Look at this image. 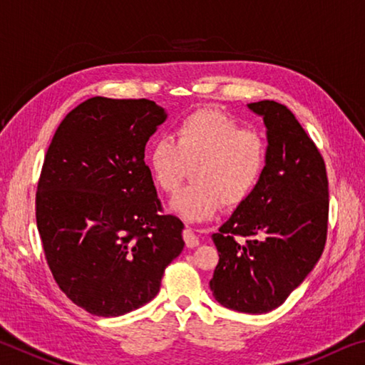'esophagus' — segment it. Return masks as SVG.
<instances>
[{"label":"esophagus","mask_w":365,"mask_h":365,"mask_svg":"<svg viewBox=\"0 0 365 365\" xmlns=\"http://www.w3.org/2000/svg\"><path fill=\"white\" fill-rule=\"evenodd\" d=\"M183 240H185V245L188 246V248H195V246L200 245V238H197V235L193 232V228L187 227L183 230Z\"/></svg>","instance_id":"34e87169"}]
</instances>
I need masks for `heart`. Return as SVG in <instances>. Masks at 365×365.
<instances>
[{"label":"heart","instance_id":"b5f03b06","mask_svg":"<svg viewBox=\"0 0 365 365\" xmlns=\"http://www.w3.org/2000/svg\"><path fill=\"white\" fill-rule=\"evenodd\" d=\"M267 163L261 135L242 127L217 109H197L177 123L174 140L159 137L148 150L154 185L177 193L193 169L195 183L182 191L172 209L188 220H206L220 205L232 209L256 190Z\"/></svg>","mask_w":365,"mask_h":365}]
</instances>
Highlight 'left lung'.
<instances>
[{
	"label": "left lung",
	"mask_w": 365,
	"mask_h": 365,
	"mask_svg": "<svg viewBox=\"0 0 365 365\" xmlns=\"http://www.w3.org/2000/svg\"><path fill=\"white\" fill-rule=\"evenodd\" d=\"M248 108L267 127V163L256 190L212 235L219 264L209 287L222 306L264 314L283 304L322 256L329 178L292 110L269 100Z\"/></svg>",
	"instance_id": "obj_1"
}]
</instances>
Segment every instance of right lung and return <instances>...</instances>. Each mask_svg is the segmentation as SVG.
<instances>
[{
  "mask_svg": "<svg viewBox=\"0 0 365 365\" xmlns=\"http://www.w3.org/2000/svg\"><path fill=\"white\" fill-rule=\"evenodd\" d=\"M164 109L95 96L59 123L35 196L48 267L86 312L117 317L158 294L183 250V222L164 214L145 146Z\"/></svg>",
  "mask_w": 365,
  "mask_h": 365,
  "instance_id": "add662e5",
  "label": "right lung"
}]
</instances>
